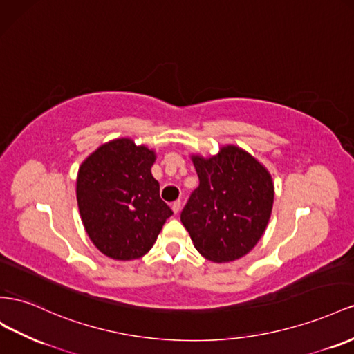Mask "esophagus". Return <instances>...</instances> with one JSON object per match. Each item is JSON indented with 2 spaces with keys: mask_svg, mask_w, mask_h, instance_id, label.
Masks as SVG:
<instances>
[{
  "mask_svg": "<svg viewBox=\"0 0 354 354\" xmlns=\"http://www.w3.org/2000/svg\"><path fill=\"white\" fill-rule=\"evenodd\" d=\"M171 208H173V212L177 214L181 208V201H174V203L171 204Z\"/></svg>",
  "mask_w": 354,
  "mask_h": 354,
  "instance_id": "esophagus-1",
  "label": "esophagus"
}]
</instances>
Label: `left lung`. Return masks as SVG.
<instances>
[{
	"label": "left lung",
	"mask_w": 354,
	"mask_h": 354,
	"mask_svg": "<svg viewBox=\"0 0 354 354\" xmlns=\"http://www.w3.org/2000/svg\"><path fill=\"white\" fill-rule=\"evenodd\" d=\"M199 186L190 195L180 221L205 259L226 263L245 256L270 222L274 183L270 171L235 145L217 155H190Z\"/></svg>",
	"instance_id": "8db88e82"
}]
</instances>
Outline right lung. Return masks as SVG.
Segmentation results:
<instances>
[{
  "instance_id": "obj_1",
  "label": "right lung",
  "mask_w": 354,
  "mask_h": 354,
  "mask_svg": "<svg viewBox=\"0 0 354 354\" xmlns=\"http://www.w3.org/2000/svg\"><path fill=\"white\" fill-rule=\"evenodd\" d=\"M156 151L128 137L104 142L79 168L75 195L84 231L114 261H133L153 247L173 214L151 176Z\"/></svg>"
}]
</instances>
